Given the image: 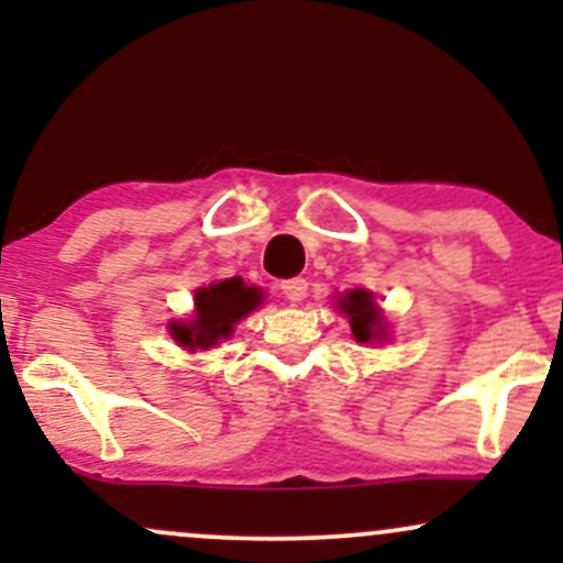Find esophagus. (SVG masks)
Segmentation results:
<instances>
[{
	"mask_svg": "<svg viewBox=\"0 0 563 563\" xmlns=\"http://www.w3.org/2000/svg\"><path fill=\"white\" fill-rule=\"evenodd\" d=\"M283 294H286L288 301H301L307 296L309 283L303 277H290V280H283Z\"/></svg>",
	"mask_w": 563,
	"mask_h": 563,
	"instance_id": "1",
	"label": "esophagus"
}]
</instances>
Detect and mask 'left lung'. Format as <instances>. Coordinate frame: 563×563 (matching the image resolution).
I'll list each match as a JSON object with an SVG mask.
<instances>
[{"instance_id":"left-lung-1","label":"left lung","mask_w":563,"mask_h":563,"mask_svg":"<svg viewBox=\"0 0 563 563\" xmlns=\"http://www.w3.org/2000/svg\"><path fill=\"white\" fill-rule=\"evenodd\" d=\"M339 309L349 318L352 325L354 341L360 344H376V341H386V320L380 312L376 296L365 288L346 290L344 296H339Z\"/></svg>"}]
</instances>
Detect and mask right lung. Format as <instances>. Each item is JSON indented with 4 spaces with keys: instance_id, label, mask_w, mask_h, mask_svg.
Instances as JSON below:
<instances>
[{
    "instance_id": "obj_1",
    "label": "right lung",
    "mask_w": 563,
    "mask_h": 563,
    "mask_svg": "<svg viewBox=\"0 0 563 563\" xmlns=\"http://www.w3.org/2000/svg\"><path fill=\"white\" fill-rule=\"evenodd\" d=\"M262 299V288L245 286L243 277H228V280L198 288L192 320L172 322V339L179 346L190 349V352H196V349H211L222 339H230L232 328L245 314L254 312Z\"/></svg>"
}]
</instances>
